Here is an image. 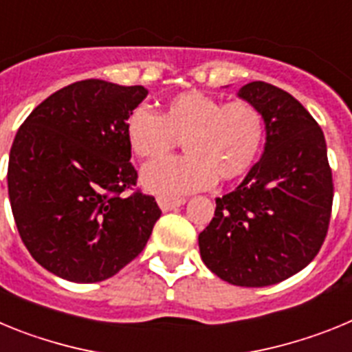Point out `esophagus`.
Segmentation results:
<instances>
[{
    "label": "esophagus",
    "instance_id": "34e87169",
    "mask_svg": "<svg viewBox=\"0 0 352 352\" xmlns=\"http://www.w3.org/2000/svg\"><path fill=\"white\" fill-rule=\"evenodd\" d=\"M158 206L162 208V211H170V210H176V208L183 206L185 204V199L183 197H166V195H160L157 199Z\"/></svg>",
    "mask_w": 352,
    "mask_h": 352
}]
</instances>
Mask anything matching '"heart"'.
Returning a JSON list of instances; mask_svg holds the SVG:
<instances>
[{
    "label": "heart",
    "instance_id": "b5f03b06",
    "mask_svg": "<svg viewBox=\"0 0 352 352\" xmlns=\"http://www.w3.org/2000/svg\"><path fill=\"white\" fill-rule=\"evenodd\" d=\"M130 149L144 160L167 155L182 141L185 157L155 162L142 170V185L164 195L185 194L243 176L259 157L266 138L261 109L247 100L223 104L201 91H183L164 104L162 114L135 107L125 120Z\"/></svg>",
    "mask_w": 352,
    "mask_h": 352
}]
</instances>
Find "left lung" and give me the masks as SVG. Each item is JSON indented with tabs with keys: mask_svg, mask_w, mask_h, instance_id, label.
Here are the masks:
<instances>
[{
	"mask_svg": "<svg viewBox=\"0 0 352 352\" xmlns=\"http://www.w3.org/2000/svg\"><path fill=\"white\" fill-rule=\"evenodd\" d=\"M238 96L264 114V153L236 190L217 199L199 250L222 280L264 287L301 272L321 250L333 178L324 133L294 96L263 80Z\"/></svg>",
	"mask_w": 352,
	"mask_h": 352,
	"instance_id": "1",
	"label": "left lung"
}]
</instances>
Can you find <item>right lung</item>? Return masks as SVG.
<instances>
[{
    "label": "right lung",
    "mask_w": 352,
    "mask_h": 352,
    "mask_svg": "<svg viewBox=\"0 0 352 352\" xmlns=\"http://www.w3.org/2000/svg\"><path fill=\"white\" fill-rule=\"evenodd\" d=\"M144 86L86 79L26 118L8 158V197L31 257L65 280L116 275L148 243L160 208L142 194L125 120ZM132 191V195H125Z\"/></svg>",
    "instance_id": "1"
}]
</instances>
